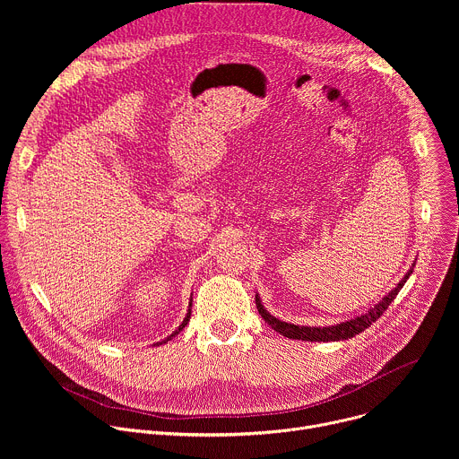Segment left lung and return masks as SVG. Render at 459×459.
<instances>
[{
  "mask_svg": "<svg viewBox=\"0 0 459 459\" xmlns=\"http://www.w3.org/2000/svg\"><path fill=\"white\" fill-rule=\"evenodd\" d=\"M414 271V264L412 267L409 269V273L400 280V283L392 289L388 294H385L374 307H370L367 312L352 317V319H347V321H342V323H336V325H331V326H307V325H294V323H287V321H281L280 317L273 316L265 307L264 303H261V298L259 294H255V307H257V312L259 316L265 319L267 325H271L273 329L276 333H280L281 336L289 338V340H301V342H345V340H351L354 338L356 334L363 333L365 329H368V326L388 308V305L394 301V298L398 296V292L403 289V285L407 283V280L411 278Z\"/></svg>",
  "mask_w": 459,
  "mask_h": 459,
  "instance_id": "left-lung-1",
  "label": "left lung"
}]
</instances>
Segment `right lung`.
Wrapping results in <instances>:
<instances>
[{"label": "right lung", "instance_id": "obj_1", "mask_svg": "<svg viewBox=\"0 0 459 459\" xmlns=\"http://www.w3.org/2000/svg\"><path fill=\"white\" fill-rule=\"evenodd\" d=\"M190 312H192V296H190V301H188V310H186V316H185V319H183V321H181V325H179V326H178V329H176V331H174V333H172V334H170V336H167V338H165V340H163V342H158V343H154V345H156V347H160V345H163V343H167V342H170V340H172V338H174V336H178V334H179V333H181V331H183V329H185V326H186V323H188V321H190Z\"/></svg>", "mask_w": 459, "mask_h": 459}]
</instances>
